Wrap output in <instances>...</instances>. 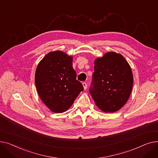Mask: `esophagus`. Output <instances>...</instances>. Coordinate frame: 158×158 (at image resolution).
Returning a JSON list of instances; mask_svg holds the SVG:
<instances>
[{
    "label": "esophagus",
    "mask_w": 158,
    "mask_h": 158,
    "mask_svg": "<svg viewBox=\"0 0 158 158\" xmlns=\"http://www.w3.org/2000/svg\"><path fill=\"white\" fill-rule=\"evenodd\" d=\"M82 85H83V88H84V89L85 90V89H87V85L86 82H83V83H82Z\"/></svg>",
    "instance_id": "esophagus-1"
}]
</instances>
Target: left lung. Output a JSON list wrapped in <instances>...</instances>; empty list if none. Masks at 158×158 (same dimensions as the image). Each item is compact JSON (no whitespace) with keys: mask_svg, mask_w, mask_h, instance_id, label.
Here are the masks:
<instances>
[{"mask_svg":"<svg viewBox=\"0 0 158 158\" xmlns=\"http://www.w3.org/2000/svg\"><path fill=\"white\" fill-rule=\"evenodd\" d=\"M133 83L131 67L122 55L111 52L95 60L89 91L102 111L113 113L121 108L131 94Z\"/></svg>","mask_w":158,"mask_h":158,"instance_id":"left-lung-1","label":"left lung"}]
</instances>
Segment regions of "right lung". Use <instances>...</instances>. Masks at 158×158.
<instances>
[{
    "label": "right lung",
    "instance_id": "add662e5",
    "mask_svg": "<svg viewBox=\"0 0 158 158\" xmlns=\"http://www.w3.org/2000/svg\"><path fill=\"white\" fill-rule=\"evenodd\" d=\"M73 57L61 51L46 55L37 67L35 83L45 105L55 113H62L73 103L83 87L77 80Z\"/></svg>",
    "mask_w": 158,
    "mask_h": 158
}]
</instances>
